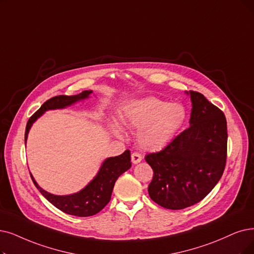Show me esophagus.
<instances>
[{"label": "esophagus", "mask_w": 254, "mask_h": 254, "mask_svg": "<svg viewBox=\"0 0 254 254\" xmlns=\"http://www.w3.org/2000/svg\"><path fill=\"white\" fill-rule=\"evenodd\" d=\"M141 159H143V156H141L140 153H138V152H132V154H131V161L133 164H138Z\"/></svg>", "instance_id": "obj_1"}]
</instances>
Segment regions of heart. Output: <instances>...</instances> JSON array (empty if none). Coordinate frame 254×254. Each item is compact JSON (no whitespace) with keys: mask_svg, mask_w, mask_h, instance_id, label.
Segmentation results:
<instances>
[{"mask_svg":"<svg viewBox=\"0 0 254 254\" xmlns=\"http://www.w3.org/2000/svg\"><path fill=\"white\" fill-rule=\"evenodd\" d=\"M188 113L184 105L154 97H149L127 105L122 116V123L137 128L139 146L149 151H158L167 147L175 138L187 121ZM117 134H122L119 126L114 127Z\"/></svg>","mask_w":254,"mask_h":254,"instance_id":"heart-1","label":"heart"}]
</instances>
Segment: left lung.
<instances>
[{"mask_svg": "<svg viewBox=\"0 0 254 254\" xmlns=\"http://www.w3.org/2000/svg\"><path fill=\"white\" fill-rule=\"evenodd\" d=\"M190 96V127L156 153L146 155L154 174L150 198L168 209H184L205 198L223 175L227 123L223 111L198 92Z\"/></svg>", "mask_w": 254, "mask_h": 254, "instance_id": "1", "label": "left lung"}]
</instances>
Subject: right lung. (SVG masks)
Masks as SVG:
<instances>
[{"label": "right lung", "mask_w": 254, "mask_h": 254, "mask_svg": "<svg viewBox=\"0 0 254 254\" xmlns=\"http://www.w3.org/2000/svg\"><path fill=\"white\" fill-rule=\"evenodd\" d=\"M92 90H84L79 95L75 96H56L49 99L42 105L36 113L29 119L26 131H25V144L27 141L29 130L34 122L42 116L45 111L50 109L64 108L74 104L79 100L88 98L92 94ZM130 151L126 150L123 154L115 157H109L104 160L101 166L96 177L89 184L76 194L66 196H57L50 194L40 188L33 176L31 178L37 190L42 192V195L52 203L55 207L60 209L65 214L77 216V217H89L94 216L100 210H102L111 198L114 187L119 176L126 172L131 167Z\"/></svg>", "instance_id": "right-lung-1"}]
</instances>
